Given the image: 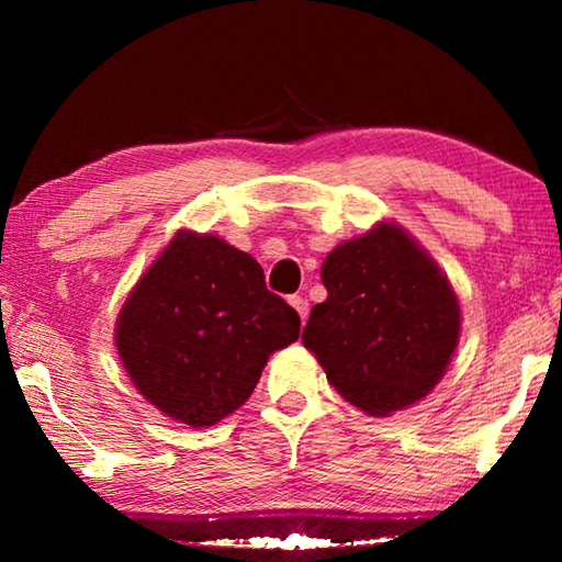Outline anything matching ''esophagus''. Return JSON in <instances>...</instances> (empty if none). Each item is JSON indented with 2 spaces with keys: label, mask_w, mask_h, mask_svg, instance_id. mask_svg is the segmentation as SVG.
Wrapping results in <instances>:
<instances>
[{
  "label": "esophagus",
  "mask_w": 562,
  "mask_h": 562,
  "mask_svg": "<svg viewBox=\"0 0 562 562\" xmlns=\"http://www.w3.org/2000/svg\"><path fill=\"white\" fill-rule=\"evenodd\" d=\"M294 310H297V315H300V319H302V325L304 322H307V315H310V302L304 300V297H300V294H292V297L288 300Z\"/></svg>",
  "instance_id": "obj_1"
}]
</instances>
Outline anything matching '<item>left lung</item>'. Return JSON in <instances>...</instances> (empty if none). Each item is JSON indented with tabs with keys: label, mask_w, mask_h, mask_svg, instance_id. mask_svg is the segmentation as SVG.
<instances>
[{
	"label": "left lung",
	"mask_w": 562,
	"mask_h": 562,
	"mask_svg": "<svg viewBox=\"0 0 562 562\" xmlns=\"http://www.w3.org/2000/svg\"><path fill=\"white\" fill-rule=\"evenodd\" d=\"M322 284L302 345L329 384L369 416L429 396L461 337L459 297L431 255L382 221L327 255Z\"/></svg>",
	"instance_id": "1"
}]
</instances>
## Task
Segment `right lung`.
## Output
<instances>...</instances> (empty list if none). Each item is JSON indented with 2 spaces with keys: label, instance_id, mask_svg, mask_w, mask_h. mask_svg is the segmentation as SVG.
Instances as JSON below:
<instances>
[{
  "label": "right lung",
  "instance_id": "1",
  "mask_svg": "<svg viewBox=\"0 0 562 562\" xmlns=\"http://www.w3.org/2000/svg\"><path fill=\"white\" fill-rule=\"evenodd\" d=\"M300 315L265 288L260 262L211 233L178 231L116 319L119 359L148 404L205 429L240 408Z\"/></svg>",
  "mask_w": 562,
  "mask_h": 562
}]
</instances>
